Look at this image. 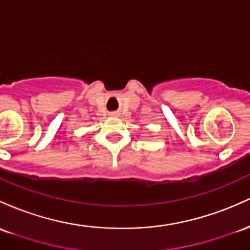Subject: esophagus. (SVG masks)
Returning <instances> with one entry per match:
<instances>
[{"label": "esophagus", "mask_w": 250, "mask_h": 250, "mask_svg": "<svg viewBox=\"0 0 250 250\" xmlns=\"http://www.w3.org/2000/svg\"><path fill=\"white\" fill-rule=\"evenodd\" d=\"M110 116L111 117H118V116H119V113H118V112H111Z\"/></svg>", "instance_id": "34e87169"}]
</instances>
